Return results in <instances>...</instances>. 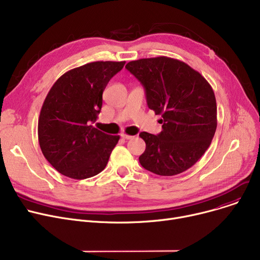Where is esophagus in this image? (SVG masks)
<instances>
[{
	"instance_id": "esophagus-1",
	"label": "esophagus",
	"mask_w": 260,
	"mask_h": 260,
	"mask_svg": "<svg viewBox=\"0 0 260 260\" xmlns=\"http://www.w3.org/2000/svg\"><path fill=\"white\" fill-rule=\"evenodd\" d=\"M121 137H122L123 139H126V140H128V139H132V138H133V136L127 135V134H121Z\"/></svg>"
}]
</instances>
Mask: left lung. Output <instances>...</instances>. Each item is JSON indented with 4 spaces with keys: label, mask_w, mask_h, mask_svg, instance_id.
Segmentation results:
<instances>
[{
    "label": "left lung",
    "mask_w": 260,
    "mask_h": 260,
    "mask_svg": "<svg viewBox=\"0 0 260 260\" xmlns=\"http://www.w3.org/2000/svg\"><path fill=\"white\" fill-rule=\"evenodd\" d=\"M125 67L144 86L148 108L162 117L159 135H139L146 144L140 165L160 176L192 168L209 148L217 127L212 86L186 63L165 56L131 61Z\"/></svg>",
    "instance_id": "1"
}]
</instances>
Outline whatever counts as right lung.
<instances>
[{
  "label": "right lung",
  "mask_w": 260,
  "mask_h": 260,
  "mask_svg": "<svg viewBox=\"0 0 260 260\" xmlns=\"http://www.w3.org/2000/svg\"><path fill=\"white\" fill-rule=\"evenodd\" d=\"M125 61L87 63L62 75L48 91L38 122L39 144L44 157L72 179L90 178L102 172L120 136L92 126L102 107V93Z\"/></svg>",
  "instance_id": "right-lung-1"
}]
</instances>
